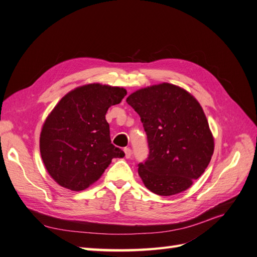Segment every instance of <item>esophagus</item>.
I'll return each mask as SVG.
<instances>
[{"label": "esophagus", "instance_id": "obj_1", "mask_svg": "<svg viewBox=\"0 0 257 257\" xmlns=\"http://www.w3.org/2000/svg\"><path fill=\"white\" fill-rule=\"evenodd\" d=\"M124 153H125V158L130 159L132 157V150L130 148H124Z\"/></svg>", "mask_w": 257, "mask_h": 257}]
</instances>
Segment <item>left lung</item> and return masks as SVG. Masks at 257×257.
Returning <instances> with one entry per match:
<instances>
[{"instance_id": "1", "label": "left lung", "mask_w": 257, "mask_h": 257, "mask_svg": "<svg viewBox=\"0 0 257 257\" xmlns=\"http://www.w3.org/2000/svg\"><path fill=\"white\" fill-rule=\"evenodd\" d=\"M126 102L141 116L148 138L149 157L138 164L146 188L161 196L188 190L204 174L214 150L197 99L164 82L137 90Z\"/></svg>"}]
</instances>
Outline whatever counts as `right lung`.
Instances as JSON below:
<instances>
[{
    "mask_svg": "<svg viewBox=\"0 0 257 257\" xmlns=\"http://www.w3.org/2000/svg\"><path fill=\"white\" fill-rule=\"evenodd\" d=\"M126 90L90 83L61 98L46 119L40 137L44 165L51 178L72 191L96 182L113 158L124 152L110 141L106 112L119 104Z\"/></svg>",
    "mask_w": 257,
    "mask_h": 257,
    "instance_id": "obj_1",
    "label": "right lung"
}]
</instances>
